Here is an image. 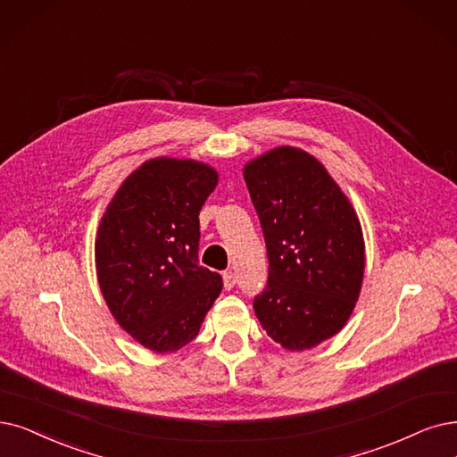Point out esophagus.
I'll return each instance as SVG.
<instances>
[{
	"label": "esophagus",
	"instance_id": "1",
	"mask_svg": "<svg viewBox=\"0 0 457 457\" xmlns=\"http://www.w3.org/2000/svg\"><path fill=\"white\" fill-rule=\"evenodd\" d=\"M223 285H225L227 290H232V288H234V285H236V276H234L232 271H225V273H223Z\"/></svg>",
	"mask_w": 457,
	"mask_h": 457
}]
</instances>
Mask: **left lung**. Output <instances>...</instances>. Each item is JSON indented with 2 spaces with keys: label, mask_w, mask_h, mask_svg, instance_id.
Masks as SVG:
<instances>
[{
  "label": "left lung",
  "mask_w": 457,
  "mask_h": 457,
  "mask_svg": "<svg viewBox=\"0 0 457 457\" xmlns=\"http://www.w3.org/2000/svg\"><path fill=\"white\" fill-rule=\"evenodd\" d=\"M244 178L270 262L254 315L283 349H313L341 330L360 296V219L322 162L292 145L249 161Z\"/></svg>",
  "instance_id": "left-lung-1"
}]
</instances>
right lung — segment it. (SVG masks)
Returning <instances> with one entry per match:
<instances>
[{"label": "right lung", "instance_id": "obj_1", "mask_svg": "<svg viewBox=\"0 0 457 457\" xmlns=\"http://www.w3.org/2000/svg\"><path fill=\"white\" fill-rule=\"evenodd\" d=\"M217 172L193 159L155 157L125 178L96 238L103 298L145 349L172 353L193 341L223 288L198 264V213Z\"/></svg>", "mask_w": 457, "mask_h": 457}]
</instances>
